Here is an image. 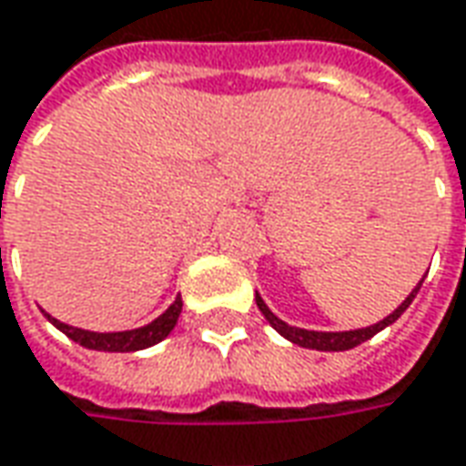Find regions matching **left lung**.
<instances>
[{"instance_id":"left-lung-1","label":"left lung","mask_w":466,"mask_h":466,"mask_svg":"<svg viewBox=\"0 0 466 466\" xmlns=\"http://www.w3.org/2000/svg\"><path fill=\"white\" fill-rule=\"evenodd\" d=\"M420 283H423V278L419 280V286L413 288L410 293H408V299L390 313V316H385L382 321L372 326H365V329H352V331H313V329H300V326H290L286 324L283 319H278L270 309H268V303L262 300L259 293H255V300H258V309L262 311V316L268 319V324L273 326L275 331L280 334V337H286L288 341H293V344H299V347H306V350H316V352H347V350H354V347H360L362 341L372 339L378 331H382L385 326L395 324L403 311H406L408 306L413 303L416 299V293L420 290Z\"/></svg>"}]
</instances>
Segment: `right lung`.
Listing matches in <instances>:
<instances>
[{
    "label": "right lung",
    "instance_id": "1",
    "mask_svg": "<svg viewBox=\"0 0 466 466\" xmlns=\"http://www.w3.org/2000/svg\"><path fill=\"white\" fill-rule=\"evenodd\" d=\"M180 311H183V300H180V296H176V300L155 321L137 326V329H127V331H88V329L63 324L47 311L43 313H46L47 321L56 329H60L68 339H74L76 344H81L86 350H96V352H140V350H147V347L166 339L167 334L173 331V326L178 324Z\"/></svg>",
    "mask_w": 466,
    "mask_h": 466
}]
</instances>
